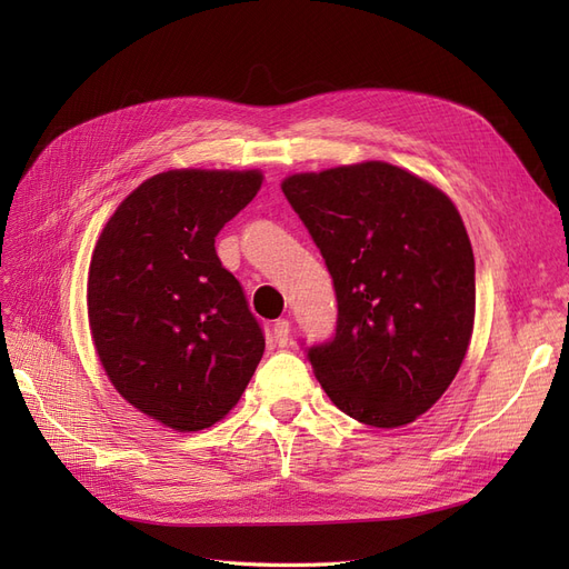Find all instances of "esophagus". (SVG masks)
Wrapping results in <instances>:
<instances>
[{"mask_svg":"<svg viewBox=\"0 0 569 569\" xmlns=\"http://www.w3.org/2000/svg\"><path fill=\"white\" fill-rule=\"evenodd\" d=\"M289 337H291L289 320H274V325H272V341L278 343V347H287Z\"/></svg>","mask_w":569,"mask_h":569,"instance_id":"34e87169","label":"esophagus"}]
</instances>
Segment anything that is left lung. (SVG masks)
I'll return each mask as SVG.
<instances>
[{"instance_id": "1", "label": "left lung", "mask_w": 569, "mask_h": 569, "mask_svg": "<svg viewBox=\"0 0 569 569\" xmlns=\"http://www.w3.org/2000/svg\"><path fill=\"white\" fill-rule=\"evenodd\" d=\"M282 192L332 274L335 335L306 347L332 403L401 427L432 408L475 322V256L456 206L382 161L291 176Z\"/></svg>"}]
</instances>
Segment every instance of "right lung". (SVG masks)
Returning a JSON list of instances; mask_svg holds the SVG:
<instances>
[{"label": "right lung", "mask_w": 569, "mask_h": 569, "mask_svg": "<svg viewBox=\"0 0 569 569\" xmlns=\"http://www.w3.org/2000/svg\"><path fill=\"white\" fill-rule=\"evenodd\" d=\"M256 170H168L118 206L92 253L88 318L120 396L178 432L228 416L266 349L216 237L256 197Z\"/></svg>", "instance_id": "add662e5"}]
</instances>
